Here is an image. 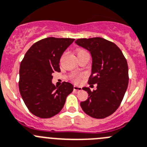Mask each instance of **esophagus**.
I'll use <instances>...</instances> for the list:
<instances>
[{
	"mask_svg": "<svg viewBox=\"0 0 147 147\" xmlns=\"http://www.w3.org/2000/svg\"><path fill=\"white\" fill-rule=\"evenodd\" d=\"M74 90L75 91H80L82 90V88L80 86H77V85H74V88H73Z\"/></svg>",
	"mask_w": 147,
	"mask_h": 147,
	"instance_id": "1",
	"label": "esophagus"
}]
</instances>
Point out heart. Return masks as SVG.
<instances>
[{
	"mask_svg": "<svg viewBox=\"0 0 147 147\" xmlns=\"http://www.w3.org/2000/svg\"><path fill=\"white\" fill-rule=\"evenodd\" d=\"M85 52H87L85 50H83V49H80V50H78V52H77V55H82V54H84L85 53ZM82 75H73L72 76V79L75 82H79L80 80V79L82 78Z\"/></svg>",
	"mask_w": 147,
	"mask_h": 147,
	"instance_id": "1",
	"label": "heart"
}]
</instances>
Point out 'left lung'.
<instances>
[{"mask_svg": "<svg viewBox=\"0 0 147 147\" xmlns=\"http://www.w3.org/2000/svg\"><path fill=\"white\" fill-rule=\"evenodd\" d=\"M75 43L90 52L92 73L88 83L97 84L95 90L82 88L89 97L80 102L81 108L94 119L108 117L118 109L127 89V61L117 45L103 38L79 39Z\"/></svg>", "mask_w": 147, "mask_h": 147, "instance_id": "obj_1", "label": "left lung"}]
</instances>
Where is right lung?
Segmentation results:
<instances>
[{
  "label": "right lung",
  "instance_id": "1",
  "mask_svg": "<svg viewBox=\"0 0 147 147\" xmlns=\"http://www.w3.org/2000/svg\"><path fill=\"white\" fill-rule=\"evenodd\" d=\"M70 38L48 37L34 43L20 65L18 87L22 99L34 116L49 119L60 112L73 85L52 84V73L60 72L63 52L74 42Z\"/></svg>",
  "mask_w": 147,
  "mask_h": 147
}]
</instances>
